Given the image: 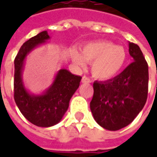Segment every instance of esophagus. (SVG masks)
<instances>
[{
	"label": "esophagus",
	"instance_id": "obj_1",
	"mask_svg": "<svg viewBox=\"0 0 157 157\" xmlns=\"http://www.w3.org/2000/svg\"><path fill=\"white\" fill-rule=\"evenodd\" d=\"M82 83H90V82H92V80L87 77V76H82Z\"/></svg>",
	"mask_w": 157,
	"mask_h": 157
}]
</instances>
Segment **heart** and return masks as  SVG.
Returning <instances> with one entry per match:
<instances>
[{
	"instance_id": "1",
	"label": "heart",
	"mask_w": 157,
	"mask_h": 157,
	"mask_svg": "<svg viewBox=\"0 0 157 157\" xmlns=\"http://www.w3.org/2000/svg\"><path fill=\"white\" fill-rule=\"evenodd\" d=\"M72 59L76 65L83 67L92 62V73L96 78H112L121 71L126 62V51L122 46L107 41L92 42L82 47V55L73 51Z\"/></svg>"
}]
</instances>
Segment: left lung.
Instances as JSON below:
<instances>
[{"label": "left lung", "mask_w": 157, "mask_h": 157, "mask_svg": "<svg viewBox=\"0 0 157 157\" xmlns=\"http://www.w3.org/2000/svg\"><path fill=\"white\" fill-rule=\"evenodd\" d=\"M134 62L113 79L93 83L90 109L96 122L109 130L131 123L144 108L148 95V65L138 45L128 44Z\"/></svg>", "instance_id": "1"}]
</instances>
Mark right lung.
Returning a JSON list of instances; mask_svg holds the SVG:
<instances>
[{"instance_id":"1","label":"right lung","mask_w":157,"mask_h":157,"mask_svg":"<svg viewBox=\"0 0 157 157\" xmlns=\"http://www.w3.org/2000/svg\"><path fill=\"white\" fill-rule=\"evenodd\" d=\"M49 39L47 31L39 33L19 49L14 60V99L20 112L30 123L39 127H50L58 124L67 111L69 102L80 86L82 77L61 69L52 85L41 95L30 94L22 79L26 56L33 48Z\"/></svg>"}]
</instances>
